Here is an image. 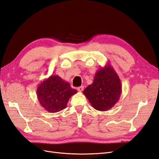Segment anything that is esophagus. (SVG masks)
<instances>
[{
  "instance_id": "obj_1",
  "label": "esophagus",
  "mask_w": 159,
  "mask_h": 159,
  "mask_svg": "<svg viewBox=\"0 0 159 159\" xmlns=\"http://www.w3.org/2000/svg\"><path fill=\"white\" fill-rule=\"evenodd\" d=\"M77 89H78V91H80V92H81V91H82L84 89V86H81V87H79L77 88Z\"/></svg>"
}]
</instances>
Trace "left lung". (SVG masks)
Segmentation results:
<instances>
[{
  "label": "left lung",
  "instance_id": "1",
  "mask_svg": "<svg viewBox=\"0 0 159 159\" xmlns=\"http://www.w3.org/2000/svg\"><path fill=\"white\" fill-rule=\"evenodd\" d=\"M121 91V80L108 62L96 72L92 84L89 85L83 93L94 109L105 111L117 103Z\"/></svg>",
  "mask_w": 159,
  "mask_h": 159
}]
</instances>
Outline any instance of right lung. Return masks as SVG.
<instances>
[{
  "label": "right lung",
  "instance_id": "1",
  "mask_svg": "<svg viewBox=\"0 0 159 159\" xmlns=\"http://www.w3.org/2000/svg\"><path fill=\"white\" fill-rule=\"evenodd\" d=\"M77 93L70 84L60 76L54 75L42 81L36 94L42 107L50 113H56L66 107L70 98Z\"/></svg>",
  "mask_w": 159,
  "mask_h": 159
}]
</instances>
